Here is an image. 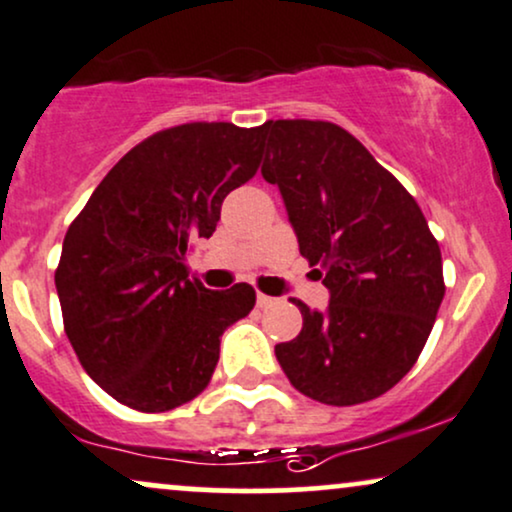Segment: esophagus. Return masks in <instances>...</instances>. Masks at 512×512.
Masks as SVG:
<instances>
[{"label": "esophagus", "mask_w": 512, "mask_h": 512, "mask_svg": "<svg viewBox=\"0 0 512 512\" xmlns=\"http://www.w3.org/2000/svg\"><path fill=\"white\" fill-rule=\"evenodd\" d=\"M256 304H258V308H268V306L275 304V299H273V296L258 292V294H256Z\"/></svg>", "instance_id": "1"}]
</instances>
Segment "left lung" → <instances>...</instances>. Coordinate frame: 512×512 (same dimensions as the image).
Wrapping results in <instances>:
<instances>
[{"instance_id":"obj_1","label":"left lung","mask_w":512,"mask_h":512,"mask_svg":"<svg viewBox=\"0 0 512 512\" xmlns=\"http://www.w3.org/2000/svg\"><path fill=\"white\" fill-rule=\"evenodd\" d=\"M261 173L277 185L299 251L330 289L325 313L292 299L304 327L275 346L301 394L327 406L382 396L413 368L444 299L441 251L418 201L351 132L268 121Z\"/></svg>"}]
</instances>
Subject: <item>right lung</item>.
I'll return each mask as SVG.
<instances>
[{"mask_svg": "<svg viewBox=\"0 0 512 512\" xmlns=\"http://www.w3.org/2000/svg\"><path fill=\"white\" fill-rule=\"evenodd\" d=\"M263 125L182 123L132 147L68 227L54 282L63 330L87 375L123 406L163 413L211 382L220 337L254 287L211 292L185 258L220 204L256 175Z\"/></svg>", "mask_w": 512, "mask_h": 512, "instance_id": "obj_1", "label": "right lung"}]
</instances>
